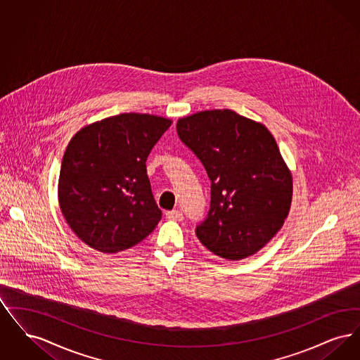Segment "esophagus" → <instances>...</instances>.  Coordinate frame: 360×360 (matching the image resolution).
I'll list each match as a JSON object with an SVG mask.
<instances>
[{"mask_svg": "<svg viewBox=\"0 0 360 360\" xmlns=\"http://www.w3.org/2000/svg\"><path fill=\"white\" fill-rule=\"evenodd\" d=\"M166 219L174 220V221H182L184 214L179 210H169V212H166Z\"/></svg>", "mask_w": 360, "mask_h": 360, "instance_id": "obj_1", "label": "esophagus"}]
</instances>
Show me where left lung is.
I'll list each match as a JSON object with an SVG mask.
<instances>
[{
  "mask_svg": "<svg viewBox=\"0 0 360 360\" xmlns=\"http://www.w3.org/2000/svg\"><path fill=\"white\" fill-rule=\"evenodd\" d=\"M176 132L210 179V207L197 238L224 259L257 254L282 228L292 195L290 170L274 137L229 109L179 119Z\"/></svg>",
  "mask_w": 360,
  "mask_h": 360,
  "instance_id": "1",
  "label": "left lung"
}]
</instances>
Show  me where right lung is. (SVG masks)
I'll use <instances>...</instances> for the list:
<instances>
[{"instance_id": "add662e5", "label": "right lung", "mask_w": 360, "mask_h": 360, "mask_svg": "<svg viewBox=\"0 0 360 360\" xmlns=\"http://www.w3.org/2000/svg\"><path fill=\"white\" fill-rule=\"evenodd\" d=\"M172 120L121 113L93 122L70 140L58 198L72 232L113 254L136 245L162 219L146 162Z\"/></svg>"}]
</instances>
